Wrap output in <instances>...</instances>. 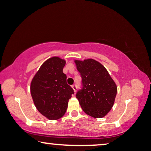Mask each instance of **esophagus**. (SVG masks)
Listing matches in <instances>:
<instances>
[{"label": "esophagus", "mask_w": 151, "mask_h": 151, "mask_svg": "<svg viewBox=\"0 0 151 151\" xmlns=\"http://www.w3.org/2000/svg\"><path fill=\"white\" fill-rule=\"evenodd\" d=\"M72 88H73V90H74V91H76V89H77V85H72Z\"/></svg>", "instance_id": "34e87169"}]
</instances>
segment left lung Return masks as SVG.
Masks as SVG:
<instances>
[{
  "label": "left lung",
  "instance_id": "1",
  "mask_svg": "<svg viewBox=\"0 0 151 151\" xmlns=\"http://www.w3.org/2000/svg\"><path fill=\"white\" fill-rule=\"evenodd\" d=\"M82 78L76 98L86 114L94 118L105 116L114 105L117 87L104 66L92 59L75 61Z\"/></svg>",
  "mask_w": 151,
  "mask_h": 151
}]
</instances>
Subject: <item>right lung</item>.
Masks as SVG:
<instances>
[{"mask_svg": "<svg viewBox=\"0 0 151 151\" xmlns=\"http://www.w3.org/2000/svg\"><path fill=\"white\" fill-rule=\"evenodd\" d=\"M65 64V60L58 57L48 59L31 82L30 92L35 106L50 120H57L64 116L68 100L74 93L63 73Z\"/></svg>", "mask_w": 151, "mask_h": 151, "instance_id": "add662e5", "label": "right lung"}]
</instances>
